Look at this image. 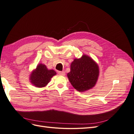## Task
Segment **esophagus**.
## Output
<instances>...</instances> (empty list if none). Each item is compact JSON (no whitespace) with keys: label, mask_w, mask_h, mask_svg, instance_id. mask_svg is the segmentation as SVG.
<instances>
[{"label":"esophagus","mask_w":134,"mask_h":134,"mask_svg":"<svg viewBox=\"0 0 134 134\" xmlns=\"http://www.w3.org/2000/svg\"><path fill=\"white\" fill-rule=\"evenodd\" d=\"M58 74L60 75H62V76H65V71H58Z\"/></svg>","instance_id":"34e87169"}]
</instances>
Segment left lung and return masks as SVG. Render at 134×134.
<instances>
[{"mask_svg":"<svg viewBox=\"0 0 134 134\" xmlns=\"http://www.w3.org/2000/svg\"><path fill=\"white\" fill-rule=\"evenodd\" d=\"M67 76L75 88L83 92L95 86L99 76V67L91 58L83 55L71 63L70 71Z\"/></svg>","mask_w":134,"mask_h":134,"instance_id":"1","label":"left lung"}]
</instances>
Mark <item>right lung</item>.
<instances>
[{
	"label": "right lung",
	"mask_w": 134,
	"mask_h": 134,
	"mask_svg": "<svg viewBox=\"0 0 134 134\" xmlns=\"http://www.w3.org/2000/svg\"><path fill=\"white\" fill-rule=\"evenodd\" d=\"M56 75L53 70H48L47 66L42 64H39L36 69L31 73L30 82L37 87H43L49 83L51 78Z\"/></svg>",
	"instance_id": "add662e5"
}]
</instances>
